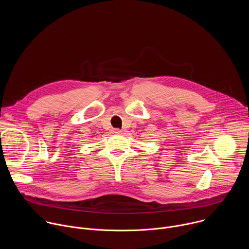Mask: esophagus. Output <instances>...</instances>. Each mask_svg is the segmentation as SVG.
Listing matches in <instances>:
<instances>
[{
  "mask_svg": "<svg viewBox=\"0 0 249 249\" xmlns=\"http://www.w3.org/2000/svg\"><path fill=\"white\" fill-rule=\"evenodd\" d=\"M121 130H119V129H113V133L114 134H121Z\"/></svg>",
  "mask_w": 249,
  "mask_h": 249,
  "instance_id": "obj_1",
  "label": "esophagus"
}]
</instances>
